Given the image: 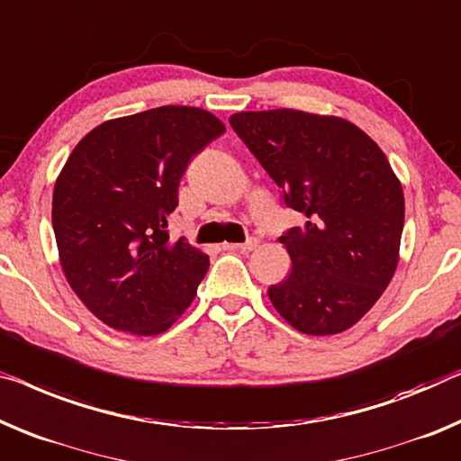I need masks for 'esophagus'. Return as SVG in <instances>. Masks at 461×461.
Returning a JSON list of instances; mask_svg holds the SVG:
<instances>
[{
	"instance_id": "esophagus-1",
	"label": "esophagus",
	"mask_w": 461,
	"mask_h": 461,
	"mask_svg": "<svg viewBox=\"0 0 461 461\" xmlns=\"http://www.w3.org/2000/svg\"><path fill=\"white\" fill-rule=\"evenodd\" d=\"M257 244H258V240H257V238H250V240H246L244 244H230L228 249L240 250V252H250V250L257 249Z\"/></svg>"
}]
</instances>
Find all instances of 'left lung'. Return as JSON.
<instances>
[{
  "label": "left lung",
  "mask_w": 461,
  "mask_h": 461,
  "mask_svg": "<svg viewBox=\"0 0 461 461\" xmlns=\"http://www.w3.org/2000/svg\"><path fill=\"white\" fill-rule=\"evenodd\" d=\"M231 128L306 223L279 242L292 271L269 287L275 311L306 335L356 325L400 260L403 190L383 150L352 122L298 109L240 112Z\"/></svg>",
  "instance_id": "obj_1"
}]
</instances>
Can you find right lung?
I'll use <instances>...</instances> for the list:
<instances>
[{
  "instance_id": "obj_1",
  "label": "right lung",
  "mask_w": 461,
  "mask_h": 461,
  "mask_svg": "<svg viewBox=\"0 0 461 461\" xmlns=\"http://www.w3.org/2000/svg\"><path fill=\"white\" fill-rule=\"evenodd\" d=\"M223 132L204 109L165 105L103 122L68 157L51 209L59 263L107 327L159 335L194 300L209 257L171 242L167 221L190 159Z\"/></svg>"
}]
</instances>
